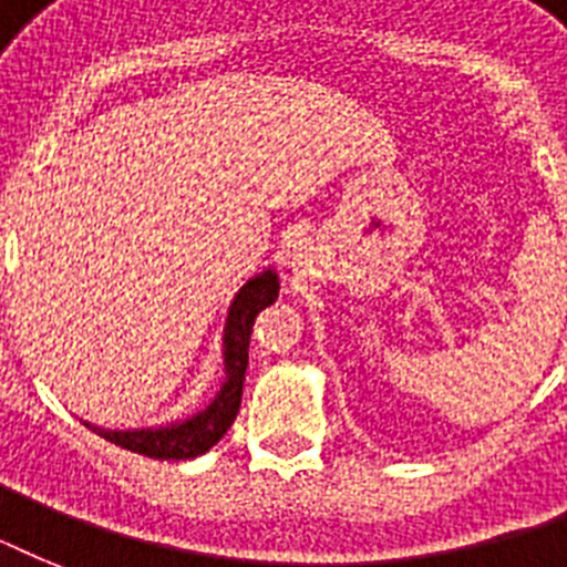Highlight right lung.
<instances>
[{"label":"right lung","mask_w":567,"mask_h":567,"mask_svg":"<svg viewBox=\"0 0 567 567\" xmlns=\"http://www.w3.org/2000/svg\"><path fill=\"white\" fill-rule=\"evenodd\" d=\"M279 297V276L274 270L258 274L249 279L229 306V318H226V336H223V379L220 391L212 403L205 405L203 412L194 417L171 426H158V430H100L91 426L96 435H102L111 444L123 450L141 453L150 458H194L203 456L205 450H212L217 441L226 435L231 421L238 417L240 394H244V373L249 362V336H252V323L256 315L265 306L276 302Z\"/></svg>","instance_id":"obj_1"}]
</instances>
